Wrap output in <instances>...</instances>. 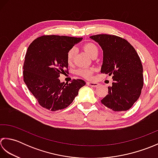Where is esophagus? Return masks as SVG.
<instances>
[{"instance_id": "obj_1", "label": "esophagus", "mask_w": 158, "mask_h": 158, "mask_svg": "<svg viewBox=\"0 0 158 158\" xmlns=\"http://www.w3.org/2000/svg\"><path fill=\"white\" fill-rule=\"evenodd\" d=\"M88 85H89L90 86H92V87H97V86L99 85V84H98L97 82H88L87 83Z\"/></svg>"}]
</instances>
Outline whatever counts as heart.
Masks as SVG:
<instances>
[{
	"mask_svg": "<svg viewBox=\"0 0 158 158\" xmlns=\"http://www.w3.org/2000/svg\"><path fill=\"white\" fill-rule=\"evenodd\" d=\"M84 49L89 55L93 57V56L98 54V48L96 45L93 43H87L84 46ZM76 54V48H72L68 50L67 53V61L69 64H71ZM94 72V69L93 68H80L77 70V73L86 79H91L93 78V74Z\"/></svg>",
	"mask_w": 158,
	"mask_h": 158,
	"instance_id": "1",
	"label": "heart"
}]
</instances>
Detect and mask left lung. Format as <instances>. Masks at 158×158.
Segmentation results:
<instances>
[{"mask_svg": "<svg viewBox=\"0 0 158 158\" xmlns=\"http://www.w3.org/2000/svg\"><path fill=\"white\" fill-rule=\"evenodd\" d=\"M99 44L104 58L101 73L112 76L108 94L101 102L115 112L125 111L139 98L143 86L142 63L136 50L125 39L113 35L90 37Z\"/></svg>", "mask_w": 158, "mask_h": 158, "instance_id": "8db88e82", "label": "left lung"}]
</instances>
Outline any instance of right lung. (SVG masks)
<instances>
[{"label": "right lung", "instance_id": "right-lung-1", "mask_svg": "<svg viewBox=\"0 0 158 158\" xmlns=\"http://www.w3.org/2000/svg\"><path fill=\"white\" fill-rule=\"evenodd\" d=\"M81 40V37L43 35L28 46L23 65L24 81L43 108L51 111L67 108L86 85L81 79L66 85L58 78L61 73H69L67 53Z\"/></svg>", "mask_w": 158, "mask_h": 158}]
</instances>
